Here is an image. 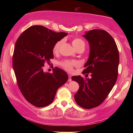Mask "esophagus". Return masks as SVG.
<instances>
[{
  "label": "esophagus",
  "instance_id": "esophagus-1",
  "mask_svg": "<svg viewBox=\"0 0 133 133\" xmlns=\"http://www.w3.org/2000/svg\"><path fill=\"white\" fill-rule=\"evenodd\" d=\"M72 81V79H71V76H69V79H68V81L69 82H71Z\"/></svg>",
  "mask_w": 133,
  "mask_h": 133
}]
</instances>
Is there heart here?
I'll use <instances>...</instances> for the list:
<instances>
[{
    "label": "heart",
    "instance_id": "1",
    "mask_svg": "<svg viewBox=\"0 0 133 133\" xmlns=\"http://www.w3.org/2000/svg\"><path fill=\"white\" fill-rule=\"evenodd\" d=\"M62 41H59L57 42H56L54 44V46H53V52L55 53L59 51V48H60L61 45L62 44ZM72 44L74 46V48L76 50L79 48V47L84 46L85 47V42L83 40H82L80 38H74L72 40ZM59 65L61 67H62V68L64 69L65 71H69V72H72L73 70L74 67L78 66L79 64L78 62L74 61H69V60H65L59 62Z\"/></svg>",
    "mask_w": 133,
    "mask_h": 133
}]
</instances>
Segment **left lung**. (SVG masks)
I'll list each match as a JSON object with an SVG mask.
<instances>
[{
    "instance_id": "1",
    "label": "left lung",
    "mask_w": 133,
    "mask_h": 133,
    "mask_svg": "<svg viewBox=\"0 0 133 133\" xmlns=\"http://www.w3.org/2000/svg\"><path fill=\"white\" fill-rule=\"evenodd\" d=\"M84 37L89 41L90 54L82 74L91 78L72 76L79 84L74 95L76 103L84 109L99 106L111 92L117 78L119 56L117 45L106 30L93 29Z\"/></svg>"
}]
</instances>
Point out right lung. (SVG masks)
Here are the masks:
<instances>
[{"instance_id":"1","label":"right lung","mask_w":133,"mask_h":133,"mask_svg":"<svg viewBox=\"0 0 133 133\" xmlns=\"http://www.w3.org/2000/svg\"><path fill=\"white\" fill-rule=\"evenodd\" d=\"M67 35L33 25L16 41L12 64L17 82L25 99L34 106L41 108L52 103L58 88L68 81V74L61 69L55 68L52 73L43 71L44 64L54 58V44Z\"/></svg>"}]
</instances>
